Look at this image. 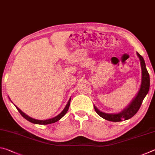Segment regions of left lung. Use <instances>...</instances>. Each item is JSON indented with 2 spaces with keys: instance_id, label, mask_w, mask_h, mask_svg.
<instances>
[{
  "instance_id": "8db88e82",
  "label": "left lung",
  "mask_w": 155,
  "mask_h": 155,
  "mask_svg": "<svg viewBox=\"0 0 155 155\" xmlns=\"http://www.w3.org/2000/svg\"><path fill=\"white\" fill-rule=\"evenodd\" d=\"M137 55L140 59L141 68V82L140 90L134 97V98L128 104V105L119 113H115V114L104 113L100 111L94 104L96 112L104 120L111 122H121L122 120H127L131 118L133 115L137 114L144 98L148 93L149 88H150V76H149L148 70L146 69L145 61H144L142 56H141L137 52Z\"/></svg>"
}]
</instances>
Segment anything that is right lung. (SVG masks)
Wrapping results in <instances>:
<instances>
[{
    "label": "right lung",
    "instance_id": "add662e5",
    "mask_svg": "<svg viewBox=\"0 0 155 155\" xmlns=\"http://www.w3.org/2000/svg\"><path fill=\"white\" fill-rule=\"evenodd\" d=\"M10 99V98H9ZM11 101V100H10ZM70 101H71V98H70L69 99V101H68V103L66 105H65V108L64 109V110L60 113L59 114H58L57 115V116L52 117V118H51V119H47V120H37V119H34V118H32V117H31L30 116H28V115H26L24 112H22L21 110L18 108V107H17L15 105V107H16L18 111L20 112V114H21V115L24 117V118H25L27 120H28V121H29L31 123H33V124H52V123H54L56 122L57 121H59V120L62 118L64 116V115H65V114H66L68 109H69V107H70Z\"/></svg>",
    "mask_w": 155,
    "mask_h": 155
}]
</instances>
